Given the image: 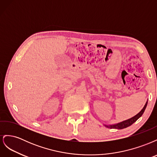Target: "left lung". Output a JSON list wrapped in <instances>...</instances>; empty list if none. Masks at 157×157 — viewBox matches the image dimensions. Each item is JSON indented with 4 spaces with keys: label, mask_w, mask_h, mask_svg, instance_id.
Masks as SVG:
<instances>
[{
    "label": "left lung",
    "mask_w": 157,
    "mask_h": 157,
    "mask_svg": "<svg viewBox=\"0 0 157 157\" xmlns=\"http://www.w3.org/2000/svg\"><path fill=\"white\" fill-rule=\"evenodd\" d=\"M147 101L145 105H144V108L141 109V111L139 113H137L136 115H135L134 117H133L130 118H129V119L128 120H126L124 121H122L121 122H119V123H117V124H111V125H107V124H104V126H105V127L107 128H115V129H123V128H126L128 126H131L132 124H134V123L139 118H140L142 115H143L145 110V108L147 107Z\"/></svg>",
    "instance_id": "8db88e82"
}]
</instances>
